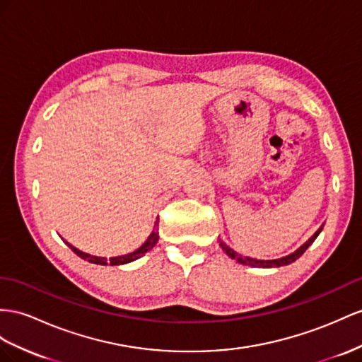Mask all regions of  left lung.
Instances as JSON below:
<instances>
[{
    "mask_svg": "<svg viewBox=\"0 0 362 362\" xmlns=\"http://www.w3.org/2000/svg\"><path fill=\"white\" fill-rule=\"evenodd\" d=\"M322 226L308 240V242H305L303 246H300L298 249H296L295 252L286 255V257H281V258H275V260H258V258L240 255L238 252L234 251L233 247H229L225 242H221V240H220V247L223 249V252L229 258H233V260H237L240 264H246V266H252V267H280V266H287V264H291V263L298 260V258L305 252V249H308L315 242V238L320 235V233L322 230Z\"/></svg>",
    "mask_w": 362,
    "mask_h": 362,
    "instance_id": "obj_1",
    "label": "left lung"
}]
</instances>
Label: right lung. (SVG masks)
Masks as SVG:
<instances>
[{
    "mask_svg": "<svg viewBox=\"0 0 362 362\" xmlns=\"http://www.w3.org/2000/svg\"><path fill=\"white\" fill-rule=\"evenodd\" d=\"M157 226H159V221H156L154 223V229H153V233L148 235V238H146V242L139 247V249H136L134 252H129V254H127V255H120V257H111V258H105V257H98V255H91V254H87V252H82V251H79L78 247H75L73 245H70L69 242H66L67 245H69V247L71 249L73 252H75L78 257H81V258H84V260H87V262H90V263H93V264H102V266H105V264H110V266H119V264H127V263H132V262H134V260H137V258H141V257H144L148 251H151V249L156 246V243L159 242V230H157Z\"/></svg>",
    "mask_w": 362,
    "mask_h": 362,
    "instance_id": "right-lung-1",
    "label": "right lung"
}]
</instances>
